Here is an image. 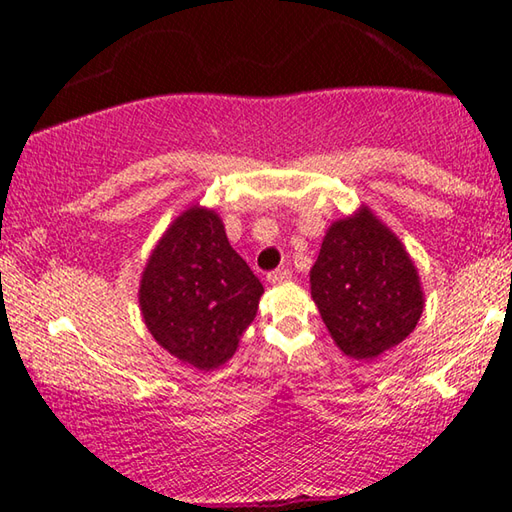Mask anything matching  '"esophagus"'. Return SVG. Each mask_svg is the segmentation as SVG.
<instances>
[{
    "mask_svg": "<svg viewBox=\"0 0 512 512\" xmlns=\"http://www.w3.org/2000/svg\"><path fill=\"white\" fill-rule=\"evenodd\" d=\"M291 280V271L289 268H277V271H271L268 273V282L271 284H284V282H289Z\"/></svg>",
    "mask_w": 512,
    "mask_h": 512,
    "instance_id": "34e87169",
    "label": "esophagus"
}]
</instances>
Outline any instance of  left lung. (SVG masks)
<instances>
[{
  "instance_id": "left-lung-1",
  "label": "left lung",
  "mask_w": 512,
  "mask_h": 512,
  "mask_svg": "<svg viewBox=\"0 0 512 512\" xmlns=\"http://www.w3.org/2000/svg\"><path fill=\"white\" fill-rule=\"evenodd\" d=\"M309 282L334 343L359 361L400 345L424 309L418 268L368 207L329 225Z\"/></svg>"
}]
</instances>
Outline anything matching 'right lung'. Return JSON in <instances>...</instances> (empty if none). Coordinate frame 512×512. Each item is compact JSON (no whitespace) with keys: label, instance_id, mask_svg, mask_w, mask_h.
I'll use <instances>...</instances> for the list:
<instances>
[{"label":"right lung","instance_id":"right-lung-1","mask_svg":"<svg viewBox=\"0 0 512 512\" xmlns=\"http://www.w3.org/2000/svg\"><path fill=\"white\" fill-rule=\"evenodd\" d=\"M262 293V282L225 237L219 214L192 205L153 248L140 282V309L171 357L214 370L237 352Z\"/></svg>","mask_w":512,"mask_h":512}]
</instances>
